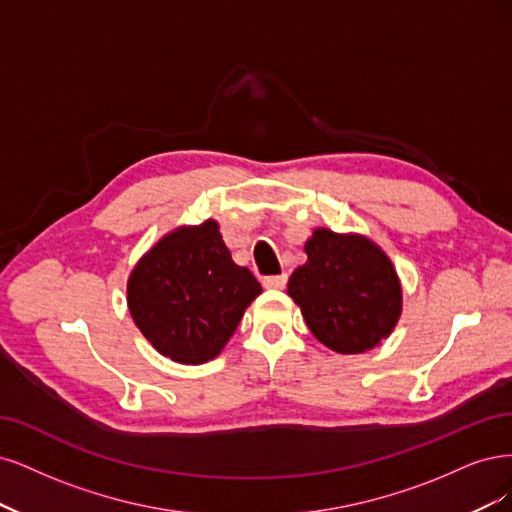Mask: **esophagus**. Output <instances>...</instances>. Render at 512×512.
Here are the masks:
<instances>
[{"label": "esophagus", "instance_id": "1", "mask_svg": "<svg viewBox=\"0 0 512 512\" xmlns=\"http://www.w3.org/2000/svg\"><path fill=\"white\" fill-rule=\"evenodd\" d=\"M285 285H287V274H276V276L263 278V287H268V289H285Z\"/></svg>", "mask_w": 512, "mask_h": 512}]
</instances>
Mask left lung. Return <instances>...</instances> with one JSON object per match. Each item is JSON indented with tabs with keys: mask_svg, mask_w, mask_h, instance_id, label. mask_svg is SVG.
Instances as JSON below:
<instances>
[{
	"mask_svg": "<svg viewBox=\"0 0 512 512\" xmlns=\"http://www.w3.org/2000/svg\"><path fill=\"white\" fill-rule=\"evenodd\" d=\"M304 251L308 259L291 274L287 293L312 336L342 355L381 344L402 315L400 278L381 246L319 227Z\"/></svg>",
	"mask_w": 512,
	"mask_h": 512,
	"instance_id": "obj_1",
	"label": "left lung"
}]
</instances>
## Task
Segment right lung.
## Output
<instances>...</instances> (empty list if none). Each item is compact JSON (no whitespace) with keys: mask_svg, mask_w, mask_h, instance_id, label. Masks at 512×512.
<instances>
[{"mask_svg":"<svg viewBox=\"0 0 512 512\" xmlns=\"http://www.w3.org/2000/svg\"><path fill=\"white\" fill-rule=\"evenodd\" d=\"M259 293L257 278L236 266L212 219L163 236L127 280V306L144 338L191 366L223 351Z\"/></svg>","mask_w":512,"mask_h":512,"instance_id":"1","label":"right lung"}]
</instances>
